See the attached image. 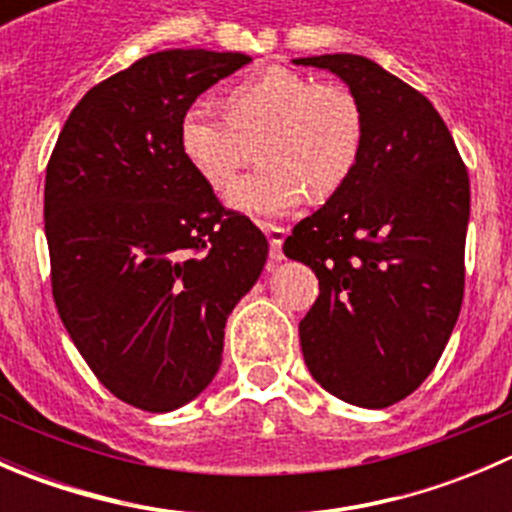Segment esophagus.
Returning a JSON list of instances; mask_svg holds the SVG:
<instances>
[{"label": "esophagus", "instance_id": "1", "mask_svg": "<svg viewBox=\"0 0 512 512\" xmlns=\"http://www.w3.org/2000/svg\"><path fill=\"white\" fill-rule=\"evenodd\" d=\"M262 230H265L267 240H270V257L275 262L285 260V252H282V242H285L287 230L280 225H272V223H262Z\"/></svg>", "mask_w": 512, "mask_h": 512}]
</instances>
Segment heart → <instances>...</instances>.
Segmentation results:
<instances>
[{"label":"heart","instance_id":"1","mask_svg":"<svg viewBox=\"0 0 512 512\" xmlns=\"http://www.w3.org/2000/svg\"><path fill=\"white\" fill-rule=\"evenodd\" d=\"M223 111L193 106L183 113L178 143L190 168L213 190L230 188L262 138L260 170L227 195L255 218L285 215L307 198L332 195L347 183L364 153V108L352 89L270 66L223 96Z\"/></svg>","mask_w":512,"mask_h":512}]
</instances>
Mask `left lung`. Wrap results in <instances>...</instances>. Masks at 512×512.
Masks as SVG:
<instances>
[{"label":"left lung","instance_id":"left-lung-1","mask_svg":"<svg viewBox=\"0 0 512 512\" xmlns=\"http://www.w3.org/2000/svg\"><path fill=\"white\" fill-rule=\"evenodd\" d=\"M294 64L332 71L364 108L354 175L285 240L319 280L299 322L309 374L347 404L386 409L433 371L463 302L471 183L426 96L366 56Z\"/></svg>","mask_w":512,"mask_h":512}]
</instances>
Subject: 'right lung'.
<instances>
[{"label":"right lung","instance_id":"right-lung-1","mask_svg":"<svg viewBox=\"0 0 512 512\" xmlns=\"http://www.w3.org/2000/svg\"><path fill=\"white\" fill-rule=\"evenodd\" d=\"M240 51L168 49L94 86L46 165L51 292L96 379L165 414L218 374L225 322L267 260V237L190 168L178 126Z\"/></svg>","mask_w":512,"mask_h":512}]
</instances>
